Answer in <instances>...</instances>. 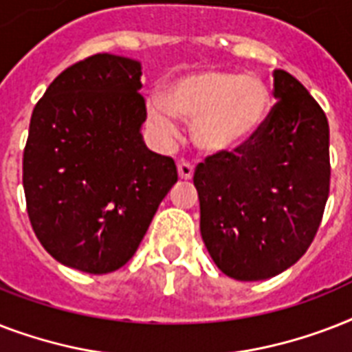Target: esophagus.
<instances>
[{"mask_svg":"<svg viewBox=\"0 0 352 352\" xmlns=\"http://www.w3.org/2000/svg\"><path fill=\"white\" fill-rule=\"evenodd\" d=\"M177 171H179V177L181 179H192L193 175V166L186 160H181L179 164H177Z\"/></svg>","mask_w":352,"mask_h":352,"instance_id":"obj_1","label":"esophagus"}]
</instances>
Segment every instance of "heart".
<instances>
[{
    "label": "heart",
    "mask_w": 352,
    "mask_h": 352,
    "mask_svg": "<svg viewBox=\"0 0 352 352\" xmlns=\"http://www.w3.org/2000/svg\"><path fill=\"white\" fill-rule=\"evenodd\" d=\"M270 109L267 85L256 76L208 69L184 74L168 85L164 98L148 102L155 129L175 131V117L192 122V137L210 153L230 151L248 142Z\"/></svg>",
    "instance_id": "heart-1"
}]
</instances>
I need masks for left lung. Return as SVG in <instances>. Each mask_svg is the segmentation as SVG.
Here are the masks:
<instances>
[{
    "label": "left lung",
    "instance_id": "left-lung-1",
    "mask_svg": "<svg viewBox=\"0 0 352 352\" xmlns=\"http://www.w3.org/2000/svg\"><path fill=\"white\" fill-rule=\"evenodd\" d=\"M259 131L239 148L208 155L193 173L201 235L221 272L239 281L278 276L311 246L331 184L329 122L287 71Z\"/></svg>",
    "mask_w": 352,
    "mask_h": 352
}]
</instances>
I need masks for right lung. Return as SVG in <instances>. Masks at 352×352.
<instances>
[{
	"mask_svg": "<svg viewBox=\"0 0 352 352\" xmlns=\"http://www.w3.org/2000/svg\"><path fill=\"white\" fill-rule=\"evenodd\" d=\"M140 74L135 60L93 54L58 74L34 106L23 149L27 214L65 267H124L177 182L173 159L142 142Z\"/></svg>",
	"mask_w": 352,
	"mask_h": 352,
	"instance_id": "1",
	"label": "right lung"
}]
</instances>
